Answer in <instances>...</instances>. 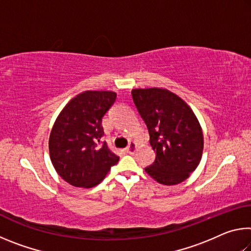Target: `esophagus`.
<instances>
[{
  "mask_svg": "<svg viewBox=\"0 0 251 251\" xmlns=\"http://www.w3.org/2000/svg\"><path fill=\"white\" fill-rule=\"evenodd\" d=\"M136 148H137V144H136L135 142H130L129 145L127 146V148H126V151L128 152V154H134Z\"/></svg>",
  "mask_w": 251,
  "mask_h": 251,
  "instance_id": "34e87169",
  "label": "esophagus"
}]
</instances>
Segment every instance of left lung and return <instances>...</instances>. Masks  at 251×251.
<instances>
[{
  "instance_id": "left-lung-1",
  "label": "left lung",
  "mask_w": 251,
  "mask_h": 251,
  "mask_svg": "<svg viewBox=\"0 0 251 251\" xmlns=\"http://www.w3.org/2000/svg\"><path fill=\"white\" fill-rule=\"evenodd\" d=\"M131 96L156 152L145 172L159 184H180L201 159L203 135L196 115L184 100L165 88H135Z\"/></svg>"
}]
</instances>
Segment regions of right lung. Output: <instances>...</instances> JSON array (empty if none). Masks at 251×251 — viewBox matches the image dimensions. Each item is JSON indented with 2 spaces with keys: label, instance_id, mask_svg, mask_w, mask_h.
<instances>
[{
  "label": "right lung",
  "instance_id": "right-lung-1",
  "mask_svg": "<svg viewBox=\"0 0 251 251\" xmlns=\"http://www.w3.org/2000/svg\"><path fill=\"white\" fill-rule=\"evenodd\" d=\"M110 91H86L66 104L49 139L55 171L75 187L91 188L104 179L120 157L101 142V120L116 100Z\"/></svg>",
  "mask_w": 251,
  "mask_h": 251
}]
</instances>
